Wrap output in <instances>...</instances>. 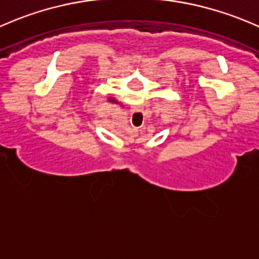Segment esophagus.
I'll return each instance as SVG.
<instances>
[{"mask_svg":"<svg viewBox=\"0 0 259 259\" xmlns=\"http://www.w3.org/2000/svg\"><path fill=\"white\" fill-rule=\"evenodd\" d=\"M135 151H137V152H143L144 150H143V148H141V146H138V148H135Z\"/></svg>","mask_w":259,"mask_h":259,"instance_id":"34e87169","label":"esophagus"}]
</instances>
